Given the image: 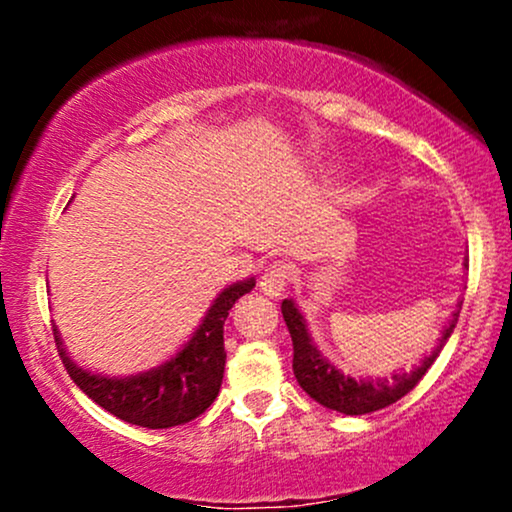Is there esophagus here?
I'll return each mask as SVG.
<instances>
[{"instance_id": "obj_1", "label": "esophagus", "mask_w": 512, "mask_h": 512, "mask_svg": "<svg viewBox=\"0 0 512 512\" xmlns=\"http://www.w3.org/2000/svg\"><path fill=\"white\" fill-rule=\"evenodd\" d=\"M289 276H291V264L289 262H272L267 269H264L260 276V286L267 296H281L289 284Z\"/></svg>"}]
</instances>
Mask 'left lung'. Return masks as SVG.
<instances>
[{"label":"left lung","mask_w":512,"mask_h":512,"mask_svg":"<svg viewBox=\"0 0 512 512\" xmlns=\"http://www.w3.org/2000/svg\"><path fill=\"white\" fill-rule=\"evenodd\" d=\"M281 313H284L286 327L291 332L293 342V375H296L298 385L308 392L315 402H320L322 407L339 411V414L349 416H361L370 414V411H378L395 404L397 399H402L407 392L414 390L419 385V380L424 378L426 370L433 366L440 349H443L448 337L455 330V322L460 310L452 315L450 325L443 330L440 344L431 351V356L424 358L419 368H414L411 373H397L390 380H356L351 375H344L342 370L334 368L325 356L317 351V346L310 339L308 327H305L303 315L298 313L296 303L284 301L281 303Z\"/></svg>","instance_id":"1"}]
</instances>
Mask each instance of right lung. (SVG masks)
<instances>
[{"instance_id":"1","label":"right lung","mask_w":512,"mask_h":512,"mask_svg":"<svg viewBox=\"0 0 512 512\" xmlns=\"http://www.w3.org/2000/svg\"><path fill=\"white\" fill-rule=\"evenodd\" d=\"M255 289V279L238 281L219 293L192 339L170 361L137 375H103L76 366L64 351L60 332L52 325L57 351L84 395L98 407L144 428H170L197 419L211 407L221 390L226 351H223V322L240 296Z\"/></svg>"}]
</instances>
